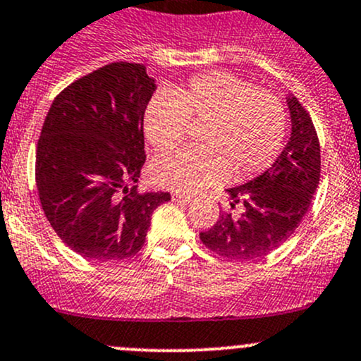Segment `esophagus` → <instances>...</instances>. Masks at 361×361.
I'll return each mask as SVG.
<instances>
[{
    "mask_svg": "<svg viewBox=\"0 0 361 361\" xmlns=\"http://www.w3.org/2000/svg\"><path fill=\"white\" fill-rule=\"evenodd\" d=\"M171 199H173L174 202H178V204H188L192 200V197L190 195H185V193L174 192L173 195H171Z\"/></svg>",
    "mask_w": 361,
    "mask_h": 361,
    "instance_id": "obj_1",
    "label": "esophagus"
}]
</instances>
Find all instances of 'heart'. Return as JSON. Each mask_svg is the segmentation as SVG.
I'll return each instance as SVG.
<instances>
[{"label": "heart", "instance_id": "b5f03b06", "mask_svg": "<svg viewBox=\"0 0 361 361\" xmlns=\"http://www.w3.org/2000/svg\"><path fill=\"white\" fill-rule=\"evenodd\" d=\"M188 123H206L202 150L181 149L152 162L161 187L192 193L225 180H247L279 157L286 136V112L270 93L228 72L195 75L183 88L157 93L143 114V133L155 150L174 149Z\"/></svg>", "mask_w": 361, "mask_h": 361}]
</instances>
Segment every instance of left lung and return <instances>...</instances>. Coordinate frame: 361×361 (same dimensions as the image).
<instances>
[{"mask_svg": "<svg viewBox=\"0 0 361 361\" xmlns=\"http://www.w3.org/2000/svg\"><path fill=\"white\" fill-rule=\"evenodd\" d=\"M292 131L273 166L240 187L228 188L230 207L244 206L240 218L223 211L200 240L228 259H257L279 249L310 209L320 181V142L313 121L295 97L287 98Z\"/></svg>", "mask_w": 361, "mask_h": 361, "instance_id": "1", "label": "left lung"}]
</instances>
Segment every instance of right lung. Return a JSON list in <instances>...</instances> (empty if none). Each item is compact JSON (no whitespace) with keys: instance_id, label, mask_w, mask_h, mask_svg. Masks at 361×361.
<instances>
[{"instance_id":"1","label":"right lung","mask_w":361,"mask_h":361,"mask_svg":"<svg viewBox=\"0 0 361 361\" xmlns=\"http://www.w3.org/2000/svg\"><path fill=\"white\" fill-rule=\"evenodd\" d=\"M155 91L145 66L114 62L60 91L36 149L41 207L86 259L119 261L145 244L168 192L136 190L145 164L143 114Z\"/></svg>"}]
</instances>
